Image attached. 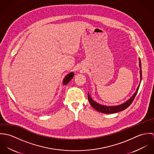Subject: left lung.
Returning <instances> with one entry per match:
<instances>
[{"label":"left lung","instance_id":"left-lung-1","mask_svg":"<svg viewBox=\"0 0 154 154\" xmlns=\"http://www.w3.org/2000/svg\"><path fill=\"white\" fill-rule=\"evenodd\" d=\"M139 67H140V84L138 85L136 92L132 95V97H131L130 99H129L127 101H126L125 103H124L122 104L118 105V106H104V105L100 104L94 101L92 99V98L91 97L89 93H88L89 102L94 109H95L99 112H103V113H105V114H112V113H116V112H119L120 111L125 110V109H126L132 104V102L133 101V100H134V98H135V97H136V95L137 93V91L139 90V86H140V82H141V80H142V69H141V62H140V60L139 59Z\"/></svg>","mask_w":154,"mask_h":154}]
</instances>
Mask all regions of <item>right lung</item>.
Listing matches in <instances>:
<instances>
[{"instance_id": "obj_1", "label": "right lung", "mask_w": 154, "mask_h": 154, "mask_svg": "<svg viewBox=\"0 0 154 154\" xmlns=\"http://www.w3.org/2000/svg\"><path fill=\"white\" fill-rule=\"evenodd\" d=\"M74 76V73L73 72H70L69 73V74H67L65 76V78L63 79V84L64 85H66V84L67 83L69 82V81L73 78Z\"/></svg>"}]
</instances>
